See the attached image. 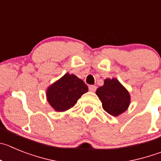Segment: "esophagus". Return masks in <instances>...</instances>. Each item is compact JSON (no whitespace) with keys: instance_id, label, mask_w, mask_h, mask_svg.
Listing matches in <instances>:
<instances>
[{"instance_id":"esophagus-1","label":"esophagus","mask_w":161,"mask_h":161,"mask_svg":"<svg viewBox=\"0 0 161 161\" xmlns=\"http://www.w3.org/2000/svg\"><path fill=\"white\" fill-rule=\"evenodd\" d=\"M96 89H97V86H94V85H91L89 86V90L91 91H92V92H94V91H96Z\"/></svg>"}]
</instances>
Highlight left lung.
Returning a JSON list of instances; mask_svg holds the SVG:
<instances>
[{
    "label": "left lung",
    "mask_w": 161,
    "mask_h": 161,
    "mask_svg": "<svg viewBox=\"0 0 161 161\" xmlns=\"http://www.w3.org/2000/svg\"><path fill=\"white\" fill-rule=\"evenodd\" d=\"M103 103V108L112 116L117 117L128 109L130 103V93L116 79H106L104 85L96 91Z\"/></svg>",
    "instance_id": "obj_1"
}]
</instances>
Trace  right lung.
I'll use <instances>...</instances> for the list:
<instances>
[{"label": "right lung", "instance_id": "right-lung-1", "mask_svg": "<svg viewBox=\"0 0 161 161\" xmlns=\"http://www.w3.org/2000/svg\"><path fill=\"white\" fill-rule=\"evenodd\" d=\"M87 91L88 86L82 79L67 73L47 88V99L55 111L63 112L73 107Z\"/></svg>", "mask_w": 161, "mask_h": 161}]
</instances>
